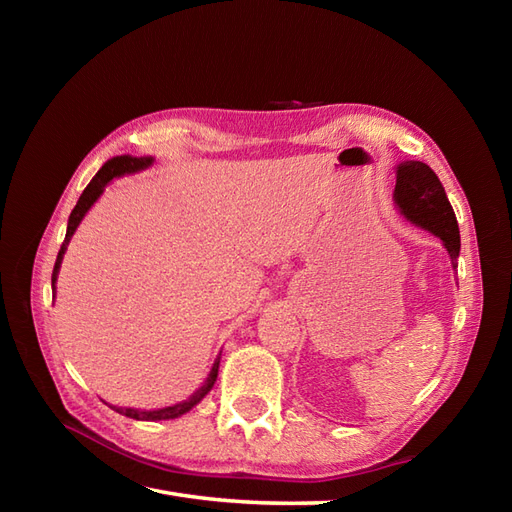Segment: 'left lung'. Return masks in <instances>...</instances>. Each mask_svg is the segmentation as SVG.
I'll list each match as a JSON object with an SVG mask.
<instances>
[{
	"label": "left lung",
	"instance_id": "1",
	"mask_svg": "<svg viewBox=\"0 0 512 512\" xmlns=\"http://www.w3.org/2000/svg\"><path fill=\"white\" fill-rule=\"evenodd\" d=\"M395 203L406 218L440 237L451 254L453 267L459 258V226L455 211L448 203L438 175L423 162H404L397 166Z\"/></svg>",
	"mask_w": 512,
	"mask_h": 512
}]
</instances>
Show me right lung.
Instances as JSON below:
<instances>
[{
	"instance_id": "1",
	"label": "right lung",
	"mask_w": 512,
	"mask_h": 512,
	"mask_svg": "<svg viewBox=\"0 0 512 512\" xmlns=\"http://www.w3.org/2000/svg\"><path fill=\"white\" fill-rule=\"evenodd\" d=\"M151 162H153L151 158H130V156H119V158L108 160V162L98 170L96 177L89 181V185H87V188L83 190V194H81V198H79V203H76V207H74V209H72V213H70L68 230H66V239H64V243H61V250H59V254H57L55 267H53V277H51L53 286H55V282H57V273H59V267H61V258H64V252H66V247H68V243H70V237L74 235L76 226L81 224L83 215L89 211V207L94 205L96 200H98V196L104 192L106 183H111V181H113L115 177H119V175L136 173V170L147 168ZM218 367H220V356H218V361L213 363V367H211V374H209V378L205 380V384L200 386V389H198L194 395H190L188 399L181 401V404L168 406V408H162V410H134V408H113V410H115V412H119V414H123V416L136 418V421H166V418H177V416L185 414L188 410H192V408L198 404V401L203 399V397L213 389L215 378H218Z\"/></svg>"
}]
</instances>
